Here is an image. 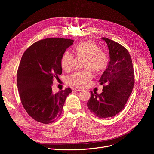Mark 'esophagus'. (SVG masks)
<instances>
[{
	"mask_svg": "<svg viewBox=\"0 0 154 154\" xmlns=\"http://www.w3.org/2000/svg\"><path fill=\"white\" fill-rule=\"evenodd\" d=\"M74 90H75V91H82L83 90V89L82 88H74Z\"/></svg>",
	"mask_w": 154,
	"mask_h": 154,
	"instance_id": "obj_1",
	"label": "esophagus"
}]
</instances>
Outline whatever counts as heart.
I'll list each match as a JSON object with an SVG mask.
<instances>
[{
  "label": "heart",
  "mask_w": 154,
  "mask_h": 154,
  "mask_svg": "<svg viewBox=\"0 0 154 154\" xmlns=\"http://www.w3.org/2000/svg\"><path fill=\"white\" fill-rule=\"evenodd\" d=\"M74 51L77 55L85 57L83 67L87 68L81 71L74 72L67 79V83L71 86L83 88L88 86L93 77L91 68L96 73L103 72L108 67L109 57L108 55L101 51L100 48L91 41H83L75 46ZM74 60L73 55L66 51L60 59L62 69L66 71L72 68Z\"/></svg>",
  "instance_id": "1"
}]
</instances>
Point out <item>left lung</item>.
<instances>
[{"instance_id":"obj_1","label":"left lung","mask_w":154,"mask_h":154,"mask_svg":"<svg viewBox=\"0 0 154 154\" xmlns=\"http://www.w3.org/2000/svg\"><path fill=\"white\" fill-rule=\"evenodd\" d=\"M109 49V61L99 82L103 92H91L86 105L89 110L100 118L112 117L124 109L135 83L132 61L128 51L120 44L102 38Z\"/></svg>"}]
</instances>
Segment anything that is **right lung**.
<instances>
[{
  "instance_id": "obj_1",
  "label": "right lung",
  "mask_w": 154,
  "mask_h": 154,
  "mask_svg": "<svg viewBox=\"0 0 154 154\" xmlns=\"http://www.w3.org/2000/svg\"><path fill=\"white\" fill-rule=\"evenodd\" d=\"M74 40L49 38L38 41L24 53L17 72L21 103L35 121L49 124L61 115L70 88L53 93L54 80L62 73L60 59Z\"/></svg>"
}]
</instances>
